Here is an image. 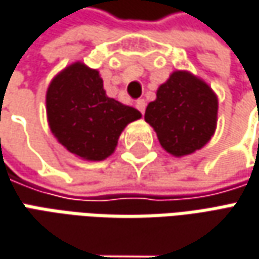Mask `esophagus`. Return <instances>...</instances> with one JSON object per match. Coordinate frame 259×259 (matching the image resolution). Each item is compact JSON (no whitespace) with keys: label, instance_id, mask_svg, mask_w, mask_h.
<instances>
[{"label":"esophagus","instance_id":"obj_1","mask_svg":"<svg viewBox=\"0 0 259 259\" xmlns=\"http://www.w3.org/2000/svg\"><path fill=\"white\" fill-rule=\"evenodd\" d=\"M136 108L141 111L142 114H145V108H146V103H145V100H138V101H136Z\"/></svg>","mask_w":259,"mask_h":259}]
</instances>
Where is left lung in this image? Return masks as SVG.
I'll return each instance as SVG.
<instances>
[{
	"label": "left lung",
	"mask_w": 259,
	"mask_h": 259,
	"mask_svg": "<svg viewBox=\"0 0 259 259\" xmlns=\"http://www.w3.org/2000/svg\"><path fill=\"white\" fill-rule=\"evenodd\" d=\"M145 120L165 151L175 156L190 155L203 148L216 130L218 97L204 81L175 71L148 104Z\"/></svg>",
	"instance_id": "8db88e82"
}]
</instances>
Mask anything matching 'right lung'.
I'll use <instances>...</instances> for the list:
<instances>
[{
  "instance_id": "right-lung-1",
  "label": "right lung",
  "mask_w": 259,
  "mask_h": 259,
  "mask_svg": "<svg viewBox=\"0 0 259 259\" xmlns=\"http://www.w3.org/2000/svg\"><path fill=\"white\" fill-rule=\"evenodd\" d=\"M46 107L56 139L69 152L90 161L110 156L123 129L142 116L136 108L106 96L98 71L81 62L53 78Z\"/></svg>"
}]
</instances>
